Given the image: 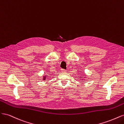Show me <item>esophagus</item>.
I'll return each instance as SVG.
<instances>
[{
    "mask_svg": "<svg viewBox=\"0 0 124 124\" xmlns=\"http://www.w3.org/2000/svg\"><path fill=\"white\" fill-rule=\"evenodd\" d=\"M61 71H62V72H67V70L64 69H62Z\"/></svg>",
    "mask_w": 124,
    "mask_h": 124,
    "instance_id": "34e87169",
    "label": "esophagus"
}]
</instances>
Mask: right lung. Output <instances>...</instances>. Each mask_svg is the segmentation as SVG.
Masks as SVG:
<instances>
[{"mask_svg":"<svg viewBox=\"0 0 124 124\" xmlns=\"http://www.w3.org/2000/svg\"><path fill=\"white\" fill-rule=\"evenodd\" d=\"M45 78H46V77H45ZM44 80H45V79H44Z\"/></svg>","mask_w":124,"mask_h":124,"instance_id":"add662e5","label":"right lung"}]
</instances>
